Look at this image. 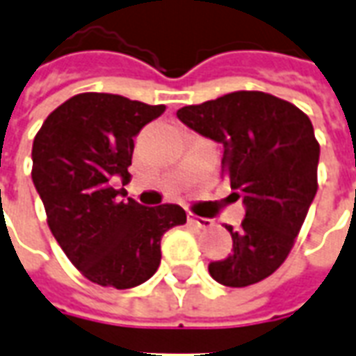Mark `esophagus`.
Here are the masks:
<instances>
[{
	"label": "esophagus",
	"mask_w": 356,
	"mask_h": 356,
	"mask_svg": "<svg viewBox=\"0 0 356 356\" xmlns=\"http://www.w3.org/2000/svg\"><path fill=\"white\" fill-rule=\"evenodd\" d=\"M188 223L194 225V227H198V229H209L211 227V219H204V217L194 216V213H188Z\"/></svg>",
	"instance_id": "1"
}]
</instances>
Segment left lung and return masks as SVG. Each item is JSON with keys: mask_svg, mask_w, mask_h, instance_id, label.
Here are the masks:
<instances>
[{"mask_svg": "<svg viewBox=\"0 0 356 356\" xmlns=\"http://www.w3.org/2000/svg\"><path fill=\"white\" fill-rule=\"evenodd\" d=\"M177 118L223 145L221 171L246 206L240 229L227 225L232 254L209 263V275L231 288L261 282L286 261L318 188L321 145L311 120L263 91L183 106Z\"/></svg>", "mask_w": 356, "mask_h": 356, "instance_id": "obj_1", "label": "left lung"}]
</instances>
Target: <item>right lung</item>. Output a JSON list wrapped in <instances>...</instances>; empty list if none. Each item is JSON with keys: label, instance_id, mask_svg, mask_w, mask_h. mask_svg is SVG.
I'll return each instance as SVG.
<instances>
[{"label": "right lung", "instance_id": "1", "mask_svg": "<svg viewBox=\"0 0 356 356\" xmlns=\"http://www.w3.org/2000/svg\"><path fill=\"white\" fill-rule=\"evenodd\" d=\"M163 104L80 93L51 112L32 145V181L53 236L81 275L116 290L147 282L160 267L163 232L186 223L175 204L145 208L114 183H129L133 137Z\"/></svg>", "mask_w": 356, "mask_h": 356}]
</instances>
